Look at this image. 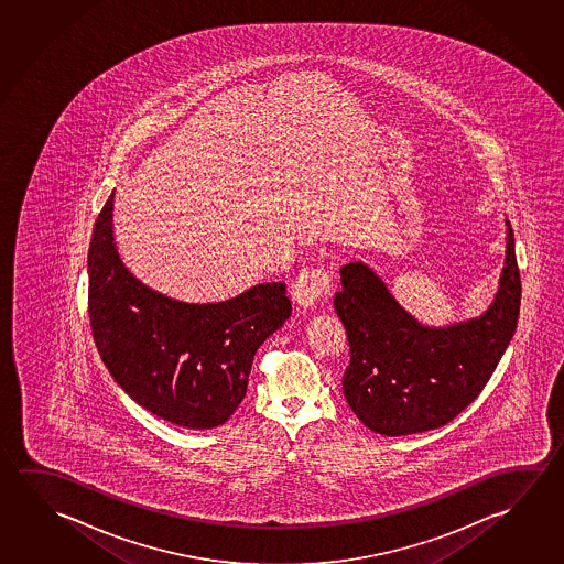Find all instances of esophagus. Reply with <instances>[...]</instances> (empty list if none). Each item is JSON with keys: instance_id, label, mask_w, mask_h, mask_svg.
Returning <instances> with one entry per match:
<instances>
[{"instance_id": "esophagus-1", "label": "esophagus", "mask_w": 564, "mask_h": 564, "mask_svg": "<svg viewBox=\"0 0 564 564\" xmlns=\"http://www.w3.org/2000/svg\"><path fill=\"white\" fill-rule=\"evenodd\" d=\"M333 279L323 265L301 269L293 283V299L301 306H314L324 296L330 295Z\"/></svg>"}]
</instances>
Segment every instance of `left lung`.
I'll use <instances>...</instances> for the list:
<instances>
[{
  "instance_id": "obj_1",
  "label": "left lung",
  "mask_w": 564,
  "mask_h": 564,
  "mask_svg": "<svg viewBox=\"0 0 564 564\" xmlns=\"http://www.w3.org/2000/svg\"><path fill=\"white\" fill-rule=\"evenodd\" d=\"M340 275L334 311L350 346L341 389L373 433H425L453 421L486 388L518 326L521 279L509 223L496 301L468 323H416L361 261L344 265Z\"/></svg>"
}]
</instances>
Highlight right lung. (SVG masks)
Wrapping results in <instances>:
<instances>
[{
	"instance_id": "obj_1",
	"label": "right lung",
	"mask_w": 564,
	"mask_h": 564,
	"mask_svg": "<svg viewBox=\"0 0 564 564\" xmlns=\"http://www.w3.org/2000/svg\"><path fill=\"white\" fill-rule=\"evenodd\" d=\"M111 210L113 193L88 250V314L100 358L153 415L186 429L224 425L246 398L259 346L291 316L285 283H261L213 305L173 301L123 268Z\"/></svg>"
}]
</instances>
